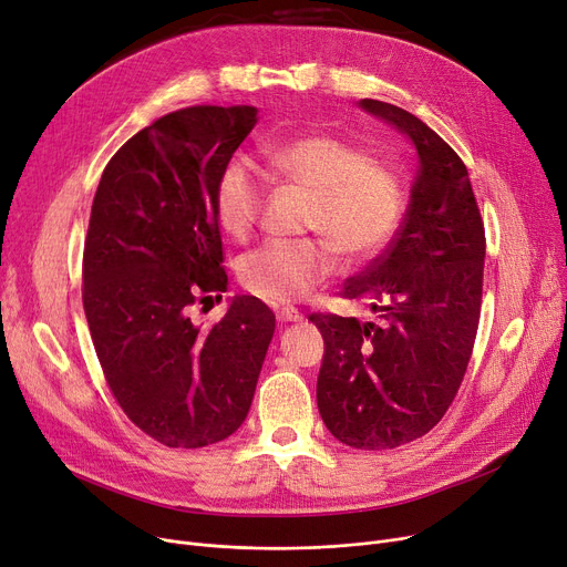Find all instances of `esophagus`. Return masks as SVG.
Here are the masks:
<instances>
[{
    "label": "esophagus",
    "instance_id": "34e87169",
    "mask_svg": "<svg viewBox=\"0 0 567 567\" xmlns=\"http://www.w3.org/2000/svg\"><path fill=\"white\" fill-rule=\"evenodd\" d=\"M276 317H278V321L280 323H291V321H303V315L296 310V308H280L278 312H276Z\"/></svg>",
    "mask_w": 567,
    "mask_h": 567
}]
</instances>
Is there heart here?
Returning a JSON list of instances; mask_svg holds the SVG:
<instances>
[{"instance_id": "1", "label": "heart", "mask_w": 567, "mask_h": 567, "mask_svg": "<svg viewBox=\"0 0 567 567\" xmlns=\"http://www.w3.org/2000/svg\"><path fill=\"white\" fill-rule=\"evenodd\" d=\"M266 176L306 190L301 227L319 236L276 238L238 261L241 285L268 303L301 301L333 274L336 250L363 261L389 241L402 216L398 176L329 133H306L261 148ZM264 178L244 158L229 161L214 188L220 227L244 238L259 220Z\"/></svg>"}]
</instances>
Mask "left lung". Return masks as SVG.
Masks as SVG:
<instances>
[{
	"instance_id": "1",
	"label": "left lung",
	"mask_w": 567,
	"mask_h": 567,
	"mask_svg": "<svg viewBox=\"0 0 567 567\" xmlns=\"http://www.w3.org/2000/svg\"><path fill=\"white\" fill-rule=\"evenodd\" d=\"M419 152L404 223L342 299L379 321L312 312L323 336L317 406L331 434L361 451L427 434L453 404L481 321L485 225L462 158L411 112L363 99Z\"/></svg>"
}]
</instances>
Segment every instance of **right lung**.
<instances>
[{
  "mask_svg": "<svg viewBox=\"0 0 567 567\" xmlns=\"http://www.w3.org/2000/svg\"><path fill=\"white\" fill-rule=\"evenodd\" d=\"M257 124L250 105H193L135 133L103 169L82 255V303L105 381L167 449L234 434L252 404L276 315L236 296L208 329L193 306L227 291L214 188Z\"/></svg>",
  "mask_w": 567,
  "mask_h": 567,
  "instance_id": "obj_1",
  "label": "right lung"
}]
</instances>
